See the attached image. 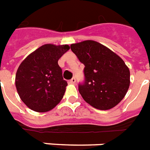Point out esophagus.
I'll return each instance as SVG.
<instances>
[{"label":"esophagus","mask_w":150,"mask_h":150,"mask_svg":"<svg viewBox=\"0 0 150 150\" xmlns=\"http://www.w3.org/2000/svg\"><path fill=\"white\" fill-rule=\"evenodd\" d=\"M75 83H76V79H75V78H72V79L69 81V83H70V84H75Z\"/></svg>","instance_id":"esophagus-1"}]
</instances>
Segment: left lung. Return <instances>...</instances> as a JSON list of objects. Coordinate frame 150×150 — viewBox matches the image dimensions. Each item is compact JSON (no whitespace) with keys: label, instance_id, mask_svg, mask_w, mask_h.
<instances>
[{"label":"left lung","instance_id":"obj_1","mask_svg":"<svg viewBox=\"0 0 150 150\" xmlns=\"http://www.w3.org/2000/svg\"><path fill=\"white\" fill-rule=\"evenodd\" d=\"M71 50L84 67V83L79 91L90 105L100 110L115 107L130 86V71L118 55L95 41L71 45Z\"/></svg>","mask_w":150,"mask_h":150}]
</instances>
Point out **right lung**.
<instances>
[{
    "mask_svg": "<svg viewBox=\"0 0 150 150\" xmlns=\"http://www.w3.org/2000/svg\"><path fill=\"white\" fill-rule=\"evenodd\" d=\"M70 46L46 44L28 55L16 75V86L23 102L38 112L51 110L64 97L67 83L58 60Z\"/></svg>",
    "mask_w": 150,
    "mask_h": 150,
    "instance_id": "obj_1",
    "label": "right lung"
}]
</instances>
